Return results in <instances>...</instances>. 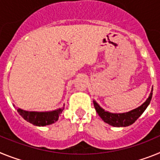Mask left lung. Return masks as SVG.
<instances>
[{"label": "left lung", "mask_w": 160, "mask_h": 160, "mask_svg": "<svg viewBox=\"0 0 160 160\" xmlns=\"http://www.w3.org/2000/svg\"><path fill=\"white\" fill-rule=\"evenodd\" d=\"M152 92H153V88L151 89V93H150L147 101L142 105H140L138 108H136V109H133V110L129 111L127 113H113L107 112V111H105V109H102L95 101H93V105L98 115L101 117V119L105 122L108 123L110 126H115V127L128 126L133 124L141 116L142 113L145 111L147 107L149 105L151 101V97H152Z\"/></svg>", "instance_id": "8db88e82"}]
</instances>
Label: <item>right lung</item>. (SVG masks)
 <instances>
[{"instance_id":"add662e5","label":"right lung","mask_w":160,"mask_h":160,"mask_svg":"<svg viewBox=\"0 0 160 160\" xmlns=\"http://www.w3.org/2000/svg\"><path fill=\"white\" fill-rule=\"evenodd\" d=\"M15 106V105H14ZM64 109V105L62 108L50 112H35V111H26L18 109L19 114L26 121L32 123L34 126H44L51 125L59 119V116Z\"/></svg>"}]
</instances>
